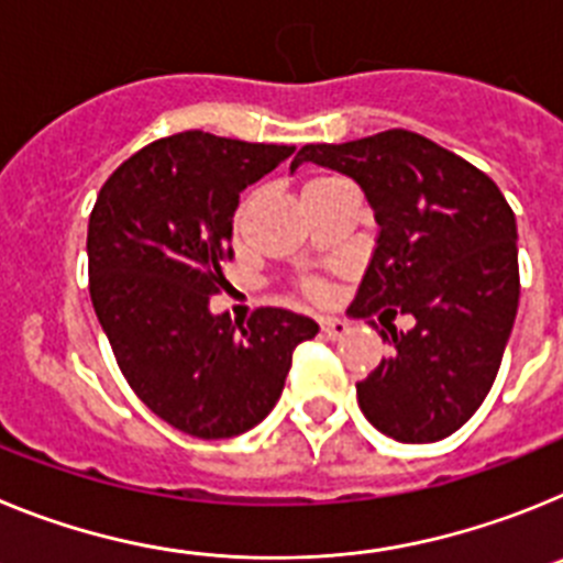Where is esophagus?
Masks as SVG:
<instances>
[{
	"instance_id": "esophagus-1",
	"label": "esophagus",
	"mask_w": 563,
	"mask_h": 563,
	"mask_svg": "<svg viewBox=\"0 0 563 563\" xmlns=\"http://www.w3.org/2000/svg\"><path fill=\"white\" fill-rule=\"evenodd\" d=\"M321 332L335 341V338H343L350 332V324H346L343 318H321Z\"/></svg>"
}]
</instances>
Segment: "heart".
I'll use <instances>...</instances> for the list:
<instances>
[{
	"label": "heart",
	"mask_w": 563,
	"mask_h": 563,
	"mask_svg": "<svg viewBox=\"0 0 563 563\" xmlns=\"http://www.w3.org/2000/svg\"><path fill=\"white\" fill-rule=\"evenodd\" d=\"M305 290L310 292L312 298L324 296V285H321V282H318V278H310V282H307V285H305Z\"/></svg>",
	"instance_id": "obj_1"
}]
</instances>
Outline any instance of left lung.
<instances>
[{
	"mask_svg": "<svg viewBox=\"0 0 563 563\" xmlns=\"http://www.w3.org/2000/svg\"><path fill=\"white\" fill-rule=\"evenodd\" d=\"M357 183L380 225L352 318L380 316L391 355L355 386L363 417L397 442H437L471 420L499 372L519 310L516 217L485 172L406 129L310 143ZM416 318L409 333L390 324ZM375 324V321H369Z\"/></svg>",
	"mask_w": 563,
	"mask_h": 563,
	"instance_id": "8db88e82",
	"label": "left lung"
}]
</instances>
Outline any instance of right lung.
Here are the masks:
<instances>
[{
    "instance_id": "right-lung-1",
    "label": "right lung",
    "mask_w": 563,
    "mask_h": 563,
    "mask_svg": "<svg viewBox=\"0 0 563 563\" xmlns=\"http://www.w3.org/2000/svg\"><path fill=\"white\" fill-rule=\"evenodd\" d=\"M296 146L180 132L134 152L89 213V296L134 395L183 434L251 431L285 389L318 324L262 307L247 324L208 310L228 285L239 194Z\"/></svg>"
}]
</instances>
